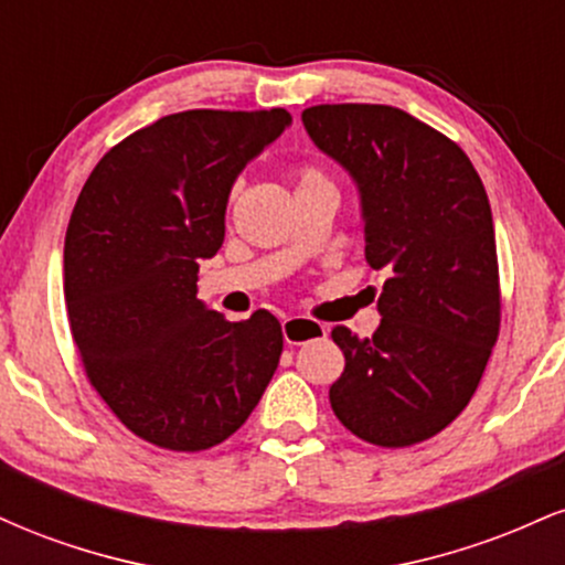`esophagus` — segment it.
Instances as JSON below:
<instances>
[{"instance_id":"34e87169","label":"esophagus","mask_w":565,"mask_h":565,"mask_svg":"<svg viewBox=\"0 0 565 565\" xmlns=\"http://www.w3.org/2000/svg\"><path fill=\"white\" fill-rule=\"evenodd\" d=\"M281 329H284V340H287V345H305V342L319 340V337H327V332H329L323 323L302 319V316L284 319Z\"/></svg>"}]
</instances>
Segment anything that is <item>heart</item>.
Returning <instances> with one entry per match:
<instances>
[{"mask_svg":"<svg viewBox=\"0 0 565 565\" xmlns=\"http://www.w3.org/2000/svg\"><path fill=\"white\" fill-rule=\"evenodd\" d=\"M313 183H329V180L323 178L316 167H300V170H297V188L313 185Z\"/></svg>","mask_w":565,"mask_h":565,"instance_id":"1","label":"heart"}]
</instances>
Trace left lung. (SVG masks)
Instances as JSON below:
<instances>
[{
  "mask_svg": "<svg viewBox=\"0 0 565 565\" xmlns=\"http://www.w3.org/2000/svg\"><path fill=\"white\" fill-rule=\"evenodd\" d=\"M302 125L359 185L366 263L387 274L377 332L332 329L345 372L329 401L366 444H419L470 404L499 337L489 196L462 148L401 108L313 106Z\"/></svg>",
  "mask_w": 565,
  "mask_h": 565,
  "instance_id": "1",
  "label": "left lung"
}]
</instances>
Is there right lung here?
Masks as SVG:
<instances>
[{"label":"right lung","mask_w":565,"mask_h":565,"mask_svg":"<svg viewBox=\"0 0 565 565\" xmlns=\"http://www.w3.org/2000/svg\"><path fill=\"white\" fill-rule=\"evenodd\" d=\"M291 125L270 111L161 116L106 153L76 199L63 291L84 372L127 430L204 451L246 423L284 350L268 310L225 321L196 297L246 161Z\"/></svg>","instance_id":"right-lung-1"}]
</instances>
